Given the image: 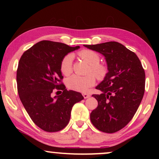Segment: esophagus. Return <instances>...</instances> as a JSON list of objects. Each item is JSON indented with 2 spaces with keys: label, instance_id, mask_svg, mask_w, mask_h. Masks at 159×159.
<instances>
[{
  "label": "esophagus",
  "instance_id": "1",
  "mask_svg": "<svg viewBox=\"0 0 159 159\" xmlns=\"http://www.w3.org/2000/svg\"><path fill=\"white\" fill-rule=\"evenodd\" d=\"M83 96H84V98H87L90 97V95L88 94V93H83Z\"/></svg>",
  "mask_w": 159,
  "mask_h": 159
}]
</instances>
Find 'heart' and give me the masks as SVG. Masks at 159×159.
I'll list each match as a JSON object with an SVG mask.
<instances>
[{"label":"heart","mask_w":159,"mask_h":159,"mask_svg":"<svg viewBox=\"0 0 159 159\" xmlns=\"http://www.w3.org/2000/svg\"><path fill=\"white\" fill-rule=\"evenodd\" d=\"M78 56L90 64L89 72H92L99 79L105 77L107 72L106 67L101 63H98L100 57L97 53L91 50H82L78 53ZM72 61L73 56L70 54L66 55L62 59L60 69L63 75L69 76L72 72ZM95 83L96 77L91 73L84 76L72 75L67 78L66 81L68 88L78 92H87Z\"/></svg>","instance_id":"obj_1"}]
</instances>
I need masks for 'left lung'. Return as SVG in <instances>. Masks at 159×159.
I'll return each mask as SVG.
<instances>
[{"label": "left lung", "mask_w": 159, "mask_h": 159, "mask_svg": "<svg viewBox=\"0 0 159 159\" xmlns=\"http://www.w3.org/2000/svg\"><path fill=\"white\" fill-rule=\"evenodd\" d=\"M105 57L107 73L92 96L98 107L90 114L91 123L105 133L118 132L135 114L145 90V72L138 56L117 42L85 45Z\"/></svg>", "instance_id": "8db88e82"}]
</instances>
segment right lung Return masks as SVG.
<instances>
[{
    "label": "right lung",
    "mask_w": 159,
    "mask_h": 159,
    "mask_svg": "<svg viewBox=\"0 0 159 159\" xmlns=\"http://www.w3.org/2000/svg\"><path fill=\"white\" fill-rule=\"evenodd\" d=\"M79 48L43 40L24 52L20 58L16 74L19 98L33 122L45 132L64 129L73 105L84 98L81 93L67 90L61 83L63 78L60 69L62 59ZM55 88L63 93L52 98Z\"/></svg>",
    "instance_id": "1"
}]
</instances>
